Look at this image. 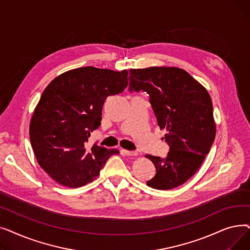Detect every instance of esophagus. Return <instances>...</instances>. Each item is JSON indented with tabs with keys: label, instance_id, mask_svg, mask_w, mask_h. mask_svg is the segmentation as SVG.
I'll use <instances>...</instances> for the list:
<instances>
[{
	"label": "esophagus",
	"instance_id": "obj_1",
	"mask_svg": "<svg viewBox=\"0 0 250 250\" xmlns=\"http://www.w3.org/2000/svg\"><path fill=\"white\" fill-rule=\"evenodd\" d=\"M123 153L126 156H137L138 153L136 151H128V150H123Z\"/></svg>",
	"mask_w": 250,
	"mask_h": 250
}]
</instances>
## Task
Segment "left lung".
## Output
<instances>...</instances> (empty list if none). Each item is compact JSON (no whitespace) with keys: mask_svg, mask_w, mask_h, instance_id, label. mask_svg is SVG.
<instances>
[{"mask_svg":"<svg viewBox=\"0 0 250 250\" xmlns=\"http://www.w3.org/2000/svg\"><path fill=\"white\" fill-rule=\"evenodd\" d=\"M128 79L129 91L149 94L157 124L167 132L166 158L146 155L156 167L147 186L161 190L177 188L196 172L214 143L212 99L204 86L179 68L130 69Z\"/></svg>","mask_w":250,"mask_h":250,"instance_id":"1","label":"left lung"}]
</instances>
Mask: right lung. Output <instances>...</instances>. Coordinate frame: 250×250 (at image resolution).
Returning a JSON list of instances; mask_svg holds the SVG:
<instances>
[{
  "instance_id": "add662e5",
  "label": "right lung",
  "mask_w": 250,
  "mask_h": 250,
  "mask_svg": "<svg viewBox=\"0 0 250 250\" xmlns=\"http://www.w3.org/2000/svg\"><path fill=\"white\" fill-rule=\"evenodd\" d=\"M127 71L84 67L65 72L44 89L31 117L29 136L36 160L58 183L80 188L99 175L116 149L87 146L101 125L105 99L127 86Z\"/></svg>"
}]
</instances>
